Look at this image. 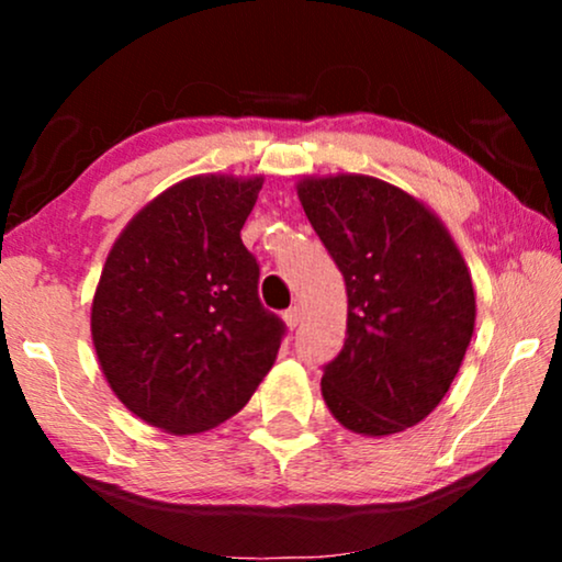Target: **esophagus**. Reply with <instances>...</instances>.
I'll return each mask as SVG.
<instances>
[{"instance_id":"1","label":"esophagus","mask_w":562,"mask_h":562,"mask_svg":"<svg viewBox=\"0 0 562 562\" xmlns=\"http://www.w3.org/2000/svg\"><path fill=\"white\" fill-rule=\"evenodd\" d=\"M283 322H286L289 329H294L299 322H302V310H299V306H291V310L283 312Z\"/></svg>"}]
</instances>
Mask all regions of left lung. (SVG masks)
<instances>
[{
	"label": "left lung",
	"mask_w": 562,
	"mask_h": 562,
	"mask_svg": "<svg viewBox=\"0 0 562 562\" xmlns=\"http://www.w3.org/2000/svg\"><path fill=\"white\" fill-rule=\"evenodd\" d=\"M299 199L348 291V333L322 368L335 419L394 435L448 394L471 342V273L448 229L406 191L371 176L299 183Z\"/></svg>",
	"instance_id": "8db88e82"
}]
</instances>
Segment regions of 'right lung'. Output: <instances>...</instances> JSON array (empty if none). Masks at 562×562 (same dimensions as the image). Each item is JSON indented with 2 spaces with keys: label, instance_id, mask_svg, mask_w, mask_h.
Masks as SVG:
<instances>
[{
  "label": "right lung",
  "instance_id": "right-lung-1",
  "mask_svg": "<svg viewBox=\"0 0 562 562\" xmlns=\"http://www.w3.org/2000/svg\"><path fill=\"white\" fill-rule=\"evenodd\" d=\"M263 179L194 176L117 237L91 306V337L122 404L166 432L217 427L271 371L286 325L260 304L240 240Z\"/></svg>",
  "mask_w": 562,
  "mask_h": 562
}]
</instances>
